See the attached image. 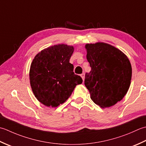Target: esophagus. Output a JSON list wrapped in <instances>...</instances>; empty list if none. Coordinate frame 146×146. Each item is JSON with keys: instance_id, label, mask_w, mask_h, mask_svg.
Masks as SVG:
<instances>
[{"instance_id": "obj_1", "label": "esophagus", "mask_w": 146, "mask_h": 146, "mask_svg": "<svg viewBox=\"0 0 146 146\" xmlns=\"http://www.w3.org/2000/svg\"><path fill=\"white\" fill-rule=\"evenodd\" d=\"M81 77H82V80H83V81H84V78H85V76H84V73H82L81 75Z\"/></svg>"}]
</instances>
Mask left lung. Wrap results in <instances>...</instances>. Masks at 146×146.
I'll use <instances>...</instances> for the list:
<instances>
[{
  "instance_id": "1",
  "label": "left lung",
  "mask_w": 146,
  "mask_h": 146,
  "mask_svg": "<svg viewBox=\"0 0 146 146\" xmlns=\"http://www.w3.org/2000/svg\"><path fill=\"white\" fill-rule=\"evenodd\" d=\"M87 60L91 70L86 73L84 84L92 101L102 108L115 105L129 90L132 67L120 50L105 43L87 44Z\"/></svg>"
}]
</instances>
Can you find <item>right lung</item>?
<instances>
[{
	"label": "right lung",
	"mask_w": 146,
	"mask_h": 146,
	"mask_svg": "<svg viewBox=\"0 0 146 146\" xmlns=\"http://www.w3.org/2000/svg\"><path fill=\"white\" fill-rule=\"evenodd\" d=\"M74 47L62 44L48 47L35 56L29 79L32 91L40 103L48 107L64 103L82 79L73 72L69 62Z\"/></svg>",
	"instance_id": "1"
}]
</instances>
